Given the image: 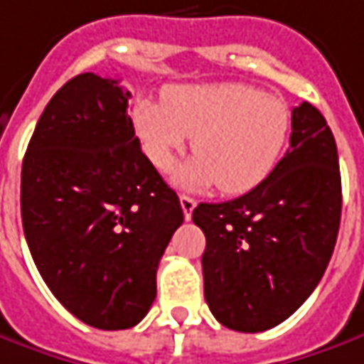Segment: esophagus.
I'll return each instance as SVG.
<instances>
[{
    "label": "esophagus",
    "mask_w": 364,
    "mask_h": 364,
    "mask_svg": "<svg viewBox=\"0 0 364 364\" xmlns=\"http://www.w3.org/2000/svg\"><path fill=\"white\" fill-rule=\"evenodd\" d=\"M179 201H181L183 215H185V219L189 221V219H191L193 209H195V205H197V201H195L193 197H189V195H181V197H179Z\"/></svg>",
    "instance_id": "obj_1"
}]
</instances>
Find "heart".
Returning <instances> with one entry per match:
<instances>
[{
    "mask_svg": "<svg viewBox=\"0 0 364 364\" xmlns=\"http://www.w3.org/2000/svg\"><path fill=\"white\" fill-rule=\"evenodd\" d=\"M131 119L159 171L171 169L193 137L197 155L175 171L173 181L193 191L219 185L227 195L265 181L291 131L285 99L247 83L171 85L163 101H137Z\"/></svg>",
    "mask_w": 364,
    "mask_h": 364,
    "instance_id": "1",
    "label": "heart"
}]
</instances>
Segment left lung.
Instances as JSON below:
<instances>
[{
    "mask_svg": "<svg viewBox=\"0 0 364 364\" xmlns=\"http://www.w3.org/2000/svg\"><path fill=\"white\" fill-rule=\"evenodd\" d=\"M285 157L255 189L225 203H199L193 223L205 301L213 317L241 333L277 327L315 291L337 243L343 195L335 137L317 107L291 115Z\"/></svg>",
    "mask_w": 364,
    "mask_h": 364,
    "instance_id": "left-lung-1",
    "label": "left lung"
}]
</instances>
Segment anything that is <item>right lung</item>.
I'll list each match as a JSON object with an SVG mask.
<instances>
[{"mask_svg": "<svg viewBox=\"0 0 364 364\" xmlns=\"http://www.w3.org/2000/svg\"><path fill=\"white\" fill-rule=\"evenodd\" d=\"M117 79L81 73L51 97L21 165V221L61 305L103 331L135 327L183 209L141 151Z\"/></svg>", "mask_w": 364, "mask_h": 364, "instance_id": "1", "label": "right lung"}]
</instances>
